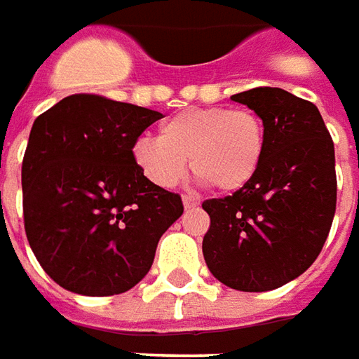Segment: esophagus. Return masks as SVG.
<instances>
[{
    "instance_id": "34e87169",
    "label": "esophagus",
    "mask_w": 359,
    "mask_h": 359,
    "mask_svg": "<svg viewBox=\"0 0 359 359\" xmlns=\"http://www.w3.org/2000/svg\"><path fill=\"white\" fill-rule=\"evenodd\" d=\"M184 208L185 210H191V208L195 207H199V201L197 199H193V197H184Z\"/></svg>"
}]
</instances>
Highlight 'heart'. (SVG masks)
Listing matches in <instances>:
<instances>
[{
  "label": "heart",
  "instance_id": "b5f03b06",
  "mask_svg": "<svg viewBox=\"0 0 359 359\" xmlns=\"http://www.w3.org/2000/svg\"><path fill=\"white\" fill-rule=\"evenodd\" d=\"M265 126L255 111L207 106L177 111L160 123V135L141 137L131 147L139 172L158 187L172 189L191 168L218 191L245 189L263 166Z\"/></svg>",
  "mask_w": 359,
  "mask_h": 359
}]
</instances>
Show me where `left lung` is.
I'll return each instance as SVG.
<instances>
[{
	"instance_id": "obj_1",
	"label": "left lung",
	"mask_w": 359,
	"mask_h": 359,
	"mask_svg": "<svg viewBox=\"0 0 359 359\" xmlns=\"http://www.w3.org/2000/svg\"><path fill=\"white\" fill-rule=\"evenodd\" d=\"M263 119L266 152L255 180L203 208L208 271L228 288H280L313 265L337 208L334 144L317 106L273 86L233 94Z\"/></svg>"
}]
</instances>
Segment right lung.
<instances>
[{
  "mask_svg": "<svg viewBox=\"0 0 359 359\" xmlns=\"http://www.w3.org/2000/svg\"><path fill=\"white\" fill-rule=\"evenodd\" d=\"M160 111L73 94L38 116L22 158V212L46 274L81 296H114L151 271L182 197L149 182L131 147Z\"/></svg>",
  "mask_w": 359,
  "mask_h": 359,
  "instance_id": "obj_1",
  "label": "right lung"
}]
</instances>
